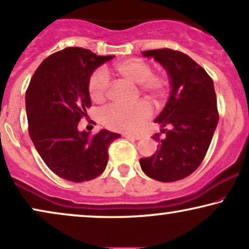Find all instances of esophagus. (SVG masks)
Returning a JSON list of instances; mask_svg holds the SVG:
<instances>
[{
	"instance_id": "esophagus-1",
	"label": "esophagus",
	"mask_w": 249,
	"mask_h": 249,
	"mask_svg": "<svg viewBox=\"0 0 249 249\" xmlns=\"http://www.w3.org/2000/svg\"><path fill=\"white\" fill-rule=\"evenodd\" d=\"M124 137L126 138V139H131V140H140L141 138V135L140 134H124Z\"/></svg>"
}]
</instances>
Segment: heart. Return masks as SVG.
<instances>
[{
	"label": "heart",
	"mask_w": 249,
	"mask_h": 249,
	"mask_svg": "<svg viewBox=\"0 0 249 249\" xmlns=\"http://www.w3.org/2000/svg\"><path fill=\"white\" fill-rule=\"evenodd\" d=\"M115 74L122 79L138 85L141 94L155 105L164 101L170 90V80L165 74L153 73L149 63L141 58H127L116 63L112 68ZM110 81L103 70H96L88 80V93L93 102L102 103L108 97ZM152 116V108L146 101L131 107L111 106L101 115L102 124L107 128L119 132L138 131Z\"/></svg>",
	"instance_id": "obj_1"
}]
</instances>
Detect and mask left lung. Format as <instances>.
<instances>
[{"instance_id":"8db88e82","label":"left lung","mask_w":249,"mask_h":249,"mask_svg":"<svg viewBox=\"0 0 249 249\" xmlns=\"http://www.w3.org/2000/svg\"><path fill=\"white\" fill-rule=\"evenodd\" d=\"M154 57L168 72L171 85L169 101L155 122L163 128L154 135L159 141L156 153L140 159L148 177L163 182L184 179L199 168L218 124V110L213 81L190 56L169 48L142 52Z\"/></svg>"}]
</instances>
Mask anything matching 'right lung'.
Masks as SVG:
<instances>
[{"instance_id": "add662e5", "label": "right lung", "mask_w": 249, "mask_h": 249, "mask_svg": "<svg viewBox=\"0 0 249 249\" xmlns=\"http://www.w3.org/2000/svg\"><path fill=\"white\" fill-rule=\"evenodd\" d=\"M114 58L69 47L50 55L30 81L25 103L28 132L41 159L69 181L96 178L108 163V148L121 134L107 130L89 137L78 123L90 108L88 80L97 67Z\"/></svg>"}]
</instances>
